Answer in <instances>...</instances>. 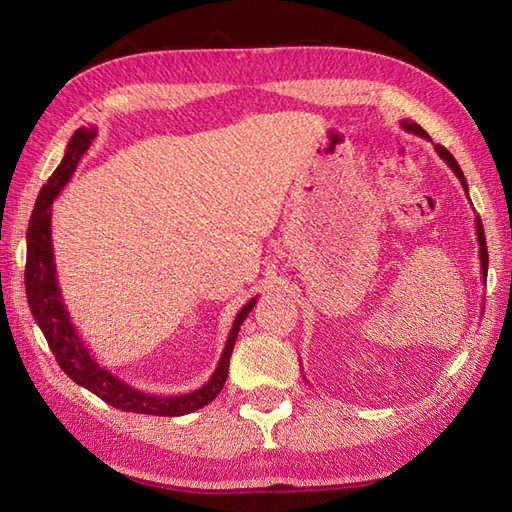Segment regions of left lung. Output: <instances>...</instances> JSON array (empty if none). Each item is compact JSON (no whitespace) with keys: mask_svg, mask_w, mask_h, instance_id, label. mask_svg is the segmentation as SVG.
<instances>
[{"mask_svg":"<svg viewBox=\"0 0 512 512\" xmlns=\"http://www.w3.org/2000/svg\"><path fill=\"white\" fill-rule=\"evenodd\" d=\"M401 128H404L406 132H412V134H416V136H423V138H429L427 136V132L418 126V123H414V121H410V119H401ZM436 147V151H438V156L448 164V168L453 170L455 173V177L461 181V185H463V190H466V194H468V181H466V177H463V170H461V166L457 164V160L453 158V153L448 151V149H444L442 145H433ZM470 196V194H468ZM476 237H478V256H480V273H483V284L487 282V267H489V254H487V241H485V228H483V222H480V218L476 215Z\"/></svg>","mask_w":512,"mask_h":512,"instance_id":"left-lung-1","label":"left lung"}]
</instances>
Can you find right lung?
Returning a JSON list of instances; mask_svg holds the SVG:
<instances>
[{
    "mask_svg": "<svg viewBox=\"0 0 512 512\" xmlns=\"http://www.w3.org/2000/svg\"><path fill=\"white\" fill-rule=\"evenodd\" d=\"M98 136V128H79L66 147L64 158H61L55 173L42 185L38 194L36 207L29 220L27 228V262H25V290H27V303L32 309V316L38 322L40 331L46 337V344L53 350L59 367L64 374L72 378L79 386H85L87 391L98 395L106 404H111L123 412H138V414H153V416H183L205 408L207 404L218 397L224 389V382L228 378V365L230 354L235 348L237 335L243 320L252 312L258 297L247 301L241 312L237 314L232 329L228 333L226 346L222 356L215 367L213 376L207 384L200 389L183 395H153L147 391L136 389L126 380L117 378L111 369H106L98 363L94 354L85 346L79 329L74 327L70 314L66 309L64 297H61V288L57 280V267H55V254H53V230H51V215H53V200L64 190V185L74 175L76 166L87 153V149Z\"/></svg>",
    "mask_w": 512,
    "mask_h": 512,
    "instance_id": "1",
    "label": "right lung"
}]
</instances>
